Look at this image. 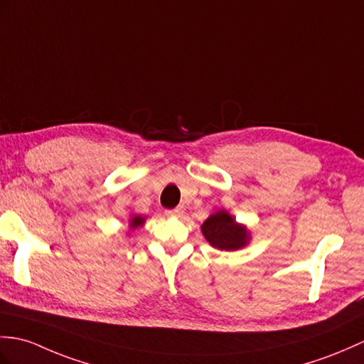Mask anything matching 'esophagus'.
Listing matches in <instances>:
<instances>
[{
  "label": "esophagus",
  "instance_id": "1",
  "mask_svg": "<svg viewBox=\"0 0 364 364\" xmlns=\"http://www.w3.org/2000/svg\"><path fill=\"white\" fill-rule=\"evenodd\" d=\"M183 214H184V208L183 206H176L175 209L167 210V215H171V217H181Z\"/></svg>",
  "mask_w": 364,
  "mask_h": 364
}]
</instances>
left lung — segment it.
<instances>
[{
	"mask_svg": "<svg viewBox=\"0 0 364 364\" xmlns=\"http://www.w3.org/2000/svg\"><path fill=\"white\" fill-rule=\"evenodd\" d=\"M201 232L214 248L225 251L240 250L250 242L247 226L235 222V218L223 209L206 218L201 225Z\"/></svg>",
	"mask_w": 364,
	"mask_h": 364,
	"instance_id": "1",
	"label": "left lung"
}]
</instances>
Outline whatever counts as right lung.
<instances>
[{"instance_id": "right-lung-1", "label": "right lung", "mask_w": 364, "mask_h": 364, "mask_svg": "<svg viewBox=\"0 0 364 364\" xmlns=\"http://www.w3.org/2000/svg\"><path fill=\"white\" fill-rule=\"evenodd\" d=\"M144 222H146V217H142V215H134V217H132V220H130V230H136V228H139V226L144 225Z\"/></svg>"}]
</instances>
